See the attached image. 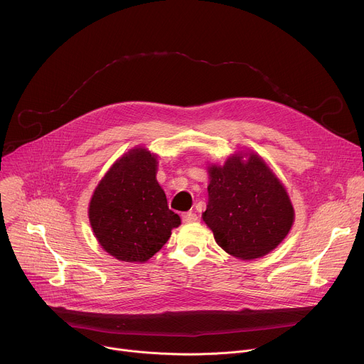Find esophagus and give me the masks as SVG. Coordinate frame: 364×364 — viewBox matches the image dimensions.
<instances>
[{"mask_svg":"<svg viewBox=\"0 0 364 364\" xmlns=\"http://www.w3.org/2000/svg\"><path fill=\"white\" fill-rule=\"evenodd\" d=\"M181 219H183V222H184V223H193V222H197V220H198L197 215H196V213H193V212L183 213V215H181Z\"/></svg>","mask_w":364,"mask_h":364,"instance_id":"esophagus-1","label":"esophagus"}]
</instances>
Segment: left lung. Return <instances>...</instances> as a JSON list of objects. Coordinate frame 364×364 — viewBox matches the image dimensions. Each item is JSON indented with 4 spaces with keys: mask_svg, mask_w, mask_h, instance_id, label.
<instances>
[{
    "mask_svg": "<svg viewBox=\"0 0 364 364\" xmlns=\"http://www.w3.org/2000/svg\"><path fill=\"white\" fill-rule=\"evenodd\" d=\"M233 155L223 167L209 168V203L203 220L218 245L239 259H256L275 249L294 222L289 197L255 154L247 161Z\"/></svg>",
    "mask_w": 364,
    "mask_h": 364,
    "instance_id": "1",
    "label": "left lung"
}]
</instances>
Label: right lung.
I'll return each instance as SVG.
<instances>
[{"mask_svg":"<svg viewBox=\"0 0 364 364\" xmlns=\"http://www.w3.org/2000/svg\"><path fill=\"white\" fill-rule=\"evenodd\" d=\"M155 174L157 157L145 148L132 149L112 166L92 196L89 220L93 233L119 261H148L181 223L168 209Z\"/></svg>","mask_w":364,"mask_h":364,"instance_id":"1","label":"right lung"}]
</instances>
